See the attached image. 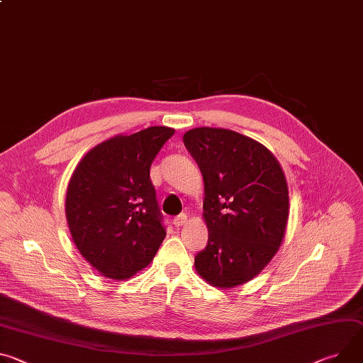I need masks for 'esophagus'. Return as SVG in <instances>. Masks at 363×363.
I'll return each mask as SVG.
<instances>
[{
	"label": "esophagus",
	"mask_w": 363,
	"mask_h": 363,
	"mask_svg": "<svg viewBox=\"0 0 363 363\" xmlns=\"http://www.w3.org/2000/svg\"><path fill=\"white\" fill-rule=\"evenodd\" d=\"M186 221H188V216H186L185 213H181L179 216H177V217L174 218V225H175V227H181V225L186 224Z\"/></svg>",
	"instance_id": "esophagus-1"
}]
</instances>
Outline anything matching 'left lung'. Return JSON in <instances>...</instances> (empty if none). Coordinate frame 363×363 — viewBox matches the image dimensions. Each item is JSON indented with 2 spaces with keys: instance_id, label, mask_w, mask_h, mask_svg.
Instances as JSON below:
<instances>
[{
  "instance_id": "1",
  "label": "left lung",
  "mask_w": 363,
  "mask_h": 363,
  "mask_svg": "<svg viewBox=\"0 0 363 363\" xmlns=\"http://www.w3.org/2000/svg\"><path fill=\"white\" fill-rule=\"evenodd\" d=\"M184 145L204 178L208 243L195 269L214 286L255 278L278 252L288 220V188L275 156L233 130L199 127Z\"/></svg>"
}]
</instances>
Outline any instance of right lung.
Here are the masks:
<instances>
[{
    "label": "right lung",
    "instance_id": "obj_1",
    "mask_svg": "<svg viewBox=\"0 0 363 363\" xmlns=\"http://www.w3.org/2000/svg\"><path fill=\"white\" fill-rule=\"evenodd\" d=\"M175 133L155 125L91 149L67 191V220L81 255L104 277L125 279L147 267L167 236L150 164Z\"/></svg>",
    "mask_w": 363,
    "mask_h": 363
}]
</instances>
